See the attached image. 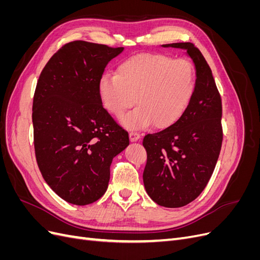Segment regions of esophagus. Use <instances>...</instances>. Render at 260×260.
<instances>
[{
	"mask_svg": "<svg viewBox=\"0 0 260 260\" xmlns=\"http://www.w3.org/2000/svg\"><path fill=\"white\" fill-rule=\"evenodd\" d=\"M129 138H130L131 142H137L138 140H140L141 136L139 135L138 132H130V133H129Z\"/></svg>",
	"mask_w": 260,
	"mask_h": 260,
	"instance_id": "1",
	"label": "esophagus"
}]
</instances>
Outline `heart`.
Returning <instances> with one entry per match:
<instances>
[{
    "instance_id": "heart-1",
    "label": "heart",
    "mask_w": 260,
    "mask_h": 260,
    "mask_svg": "<svg viewBox=\"0 0 260 260\" xmlns=\"http://www.w3.org/2000/svg\"><path fill=\"white\" fill-rule=\"evenodd\" d=\"M195 83L190 60L143 53L123 60L117 75L102 76L98 92L102 105L117 118L136 100L138 106L120 121L125 129H143L153 122L157 128H167L185 112Z\"/></svg>"
}]
</instances>
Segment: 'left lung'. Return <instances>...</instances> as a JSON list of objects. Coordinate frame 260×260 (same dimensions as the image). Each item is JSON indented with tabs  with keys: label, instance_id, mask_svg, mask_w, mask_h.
<instances>
[{
	"label": "left lung",
	"instance_id": "obj_1",
	"mask_svg": "<svg viewBox=\"0 0 260 260\" xmlns=\"http://www.w3.org/2000/svg\"><path fill=\"white\" fill-rule=\"evenodd\" d=\"M184 50L195 67L196 83L190 104L171 124L144 137L147 161L143 172L146 193L164 207L187 205L203 192L214 172L222 143L221 99L211 70L190 42L164 44Z\"/></svg>",
	"mask_w": 260,
	"mask_h": 260
}]
</instances>
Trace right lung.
<instances>
[{"label": "right lung", "mask_w": 260, "mask_h": 260, "mask_svg": "<svg viewBox=\"0 0 260 260\" xmlns=\"http://www.w3.org/2000/svg\"><path fill=\"white\" fill-rule=\"evenodd\" d=\"M123 48L70 42L43 68L34 98L38 166L52 190L74 205H88L107 190L113 158L129 145L100 101L98 84Z\"/></svg>", "instance_id": "obj_1"}]
</instances>
